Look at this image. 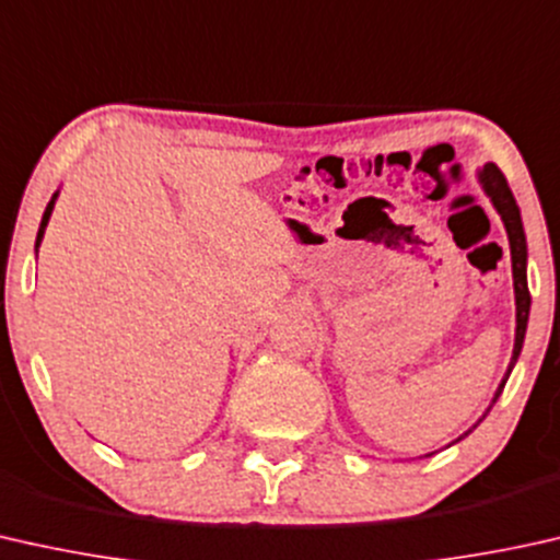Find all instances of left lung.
I'll list each match as a JSON object with an SVG mask.
<instances>
[{
    "mask_svg": "<svg viewBox=\"0 0 560 560\" xmlns=\"http://www.w3.org/2000/svg\"><path fill=\"white\" fill-rule=\"evenodd\" d=\"M477 184L482 186L485 197L490 199V205L495 207V212L500 214L502 226L508 232V242H510V262H513V290H515V343H513V355H510L508 371L502 381L498 384V392L492 396L490 407L485 409V415L475 421L472 427L467 429L465 434H459L455 442L465 440V436L472 432V429L480 424V421L488 417V411L492 409V404L500 399L502 388H505V381L510 376V371L515 369L517 355L523 351V340H525V330H528V315H530V293H528V242H525V232H523V220H521V209L515 205L513 191L502 176L500 168L495 164H485L482 168H477ZM452 442V444H455ZM429 457V455H424Z\"/></svg>",
    "mask_w": 560,
    "mask_h": 560,
    "instance_id": "8db88e82",
    "label": "left lung"
}]
</instances>
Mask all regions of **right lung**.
<instances>
[{"mask_svg":"<svg viewBox=\"0 0 560 560\" xmlns=\"http://www.w3.org/2000/svg\"><path fill=\"white\" fill-rule=\"evenodd\" d=\"M58 194H60V189L52 194V199L47 201V207H45V214H43V222H39V230H37V240H35V255L39 253V245H43V237H45V230H47V222H50V217H52V209H55V201H58Z\"/></svg>","mask_w":560,"mask_h":560,"instance_id":"obj_1","label":"right lung"}]
</instances>
